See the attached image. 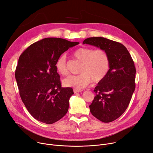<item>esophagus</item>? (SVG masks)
<instances>
[{
  "instance_id": "obj_1",
  "label": "esophagus",
  "mask_w": 153,
  "mask_h": 153,
  "mask_svg": "<svg viewBox=\"0 0 153 153\" xmlns=\"http://www.w3.org/2000/svg\"><path fill=\"white\" fill-rule=\"evenodd\" d=\"M73 91H74V93H76V92H81L82 90V89H77V88H74V89H73Z\"/></svg>"
}]
</instances>
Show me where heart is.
Wrapping results in <instances>:
<instances>
[{
    "label": "heart",
    "mask_w": 153,
    "mask_h": 153,
    "mask_svg": "<svg viewBox=\"0 0 153 153\" xmlns=\"http://www.w3.org/2000/svg\"><path fill=\"white\" fill-rule=\"evenodd\" d=\"M72 56L81 62L79 69L80 74L69 76L64 79V85L81 89L86 87L91 80L97 82L102 80L107 75L109 69V59L104 50H94L91 48L83 47L75 50L72 52ZM55 65L59 74L68 75L65 55H61L57 59Z\"/></svg>",
    "instance_id": "heart-1"
}]
</instances>
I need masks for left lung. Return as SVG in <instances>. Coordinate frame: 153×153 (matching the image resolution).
<instances>
[{"mask_svg": "<svg viewBox=\"0 0 153 153\" xmlns=\"http://www.w3.org/2000/svg\"><path fill=\"white\" fill-rule=\"evenodd\" d=\"M83 44L103 49L109 56V71L95 88L96 96L89 108L91 114L101 121H114L127 109L135 90L134 61L124 45L112 40L89 37Z\"/></svg>", "mask_w": 153, "mask_h": 153, "instance_id": "obj_1", "label": "left lung"}]
</instances>
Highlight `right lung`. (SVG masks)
Segmentation results:
<instances>
[{"label": "right lung", "instance_id": "right-lung-1", "mask_svg": "<svg viewBox=\"0 0 153 153\" xmlns=\"http://www.w3.org/2000/svg\"><path fill=\"white\" fill-rule=\"evenodd\" d=\"M79 44L48 37L31 44L20 56L15 77L20 96L37 121L53 124L68 112L71 88H62L56 62L70 48Z\"/></svg>", "mask_w": 153, "mask_h": 153}]
</instances>
